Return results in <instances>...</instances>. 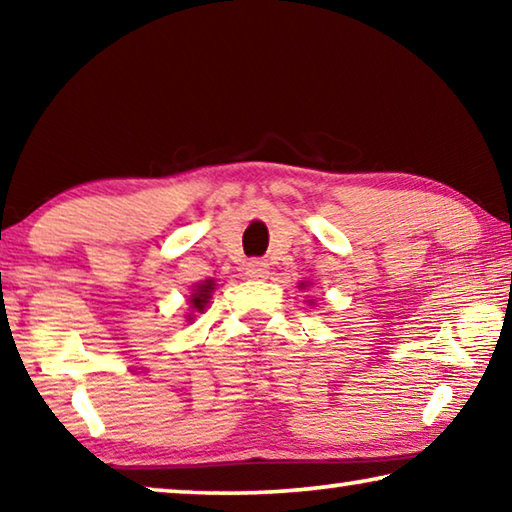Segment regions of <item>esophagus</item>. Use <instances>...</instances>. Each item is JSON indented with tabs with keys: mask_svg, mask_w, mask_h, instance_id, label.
<instances>
[{
	"mask_svg": "<svg viewBox=\"0 0 512 512\" xmlns=\"http://www.w3.org/2000/svg\"><path fill=\"white\" fill-rule=\"evenodd\" d=\"M246 275L253 277V280H262V277H266L268 275L266 259H250L246 264Z\"/></svg>",
	"mask_w": 512,
	"mask_h": 512,
	"instance_id": "34e87169",
	"label": "esophagus"
}]
</instances>
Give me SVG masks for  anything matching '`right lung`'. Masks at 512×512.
<instances>
[{"mask_svg": "<svg viewBox=\"0 0 512 512\" xmlns=\"http://www.w3.org/2000/svg\"><path fill=\"white\" fill-rule=\"evenodd\" d=\"M212 289H214L212 282H205V284H201V287L196 289V293L192 296V302H194L196 309H203L207 298H210V291H212Z\"/></svg>", "mask_w": 512, "mask_h": 512, "instance_id": "right-lung-1", "label": "right lung"}]
</instances>
